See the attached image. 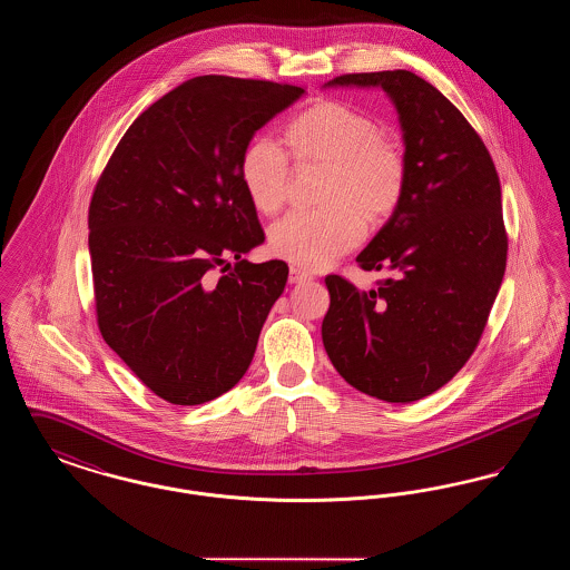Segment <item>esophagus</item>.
I'll return each instance as SVG.
<instances>
[{
	"label": "esophagus",
	"instance_id": "obj_1",
	"mask_svg": "<svg viewBox=\"0 0 570 570\" xmlns=\"http://www.w3.org/2000/svg\"><path fill=\"white\" fill-rule=\"evenodd\" d=\"M312 275L309 273L301 272L298 267H291V273H288V282L291 284H301V282H305V279H309Z\"/></svg>",
	"mask_w": 570,
	"mask_h": 570
}]
</instances>
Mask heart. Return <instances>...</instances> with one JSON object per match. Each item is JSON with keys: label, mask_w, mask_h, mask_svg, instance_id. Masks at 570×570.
I'll use <instances>...</instances> for the list:
<instances>
[{"label": "heart", "mask_w": 570, "mask_h": 570, "mask_svg": "<svg viewBox=\"0 0 570 570\" xmlns=\"http://www.w3.org/2000/svg\"><path fill=\"white\" fill-rule=\"evenodd\" d=\"M286 145L297 166H326L321 203L314 212H293L269 230L273 256L303 269H323L351 252L365 233L397 212L407 186V158L402 142L380 132L379 121L337 100H321L286 126ZM249 203L277 214L291 190L293 168L286 151L272 138L245 149L239 166Z\"/></svg>", "instance_id": "heart-1"}]
</instances>
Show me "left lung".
<instances>
[{
  "mask_svg": "<svg viewBox=\"0 0 570 570\" xmlns=\"http://www.w3.org/2000/svg\"><path fill=\"white\" fill-rule=\"evenodd\" d=\"M328 85H380L391 96L407 186L356 256L363 272H389L379 288L326 275L325 351L354 389L391 404L416 402L460 372L488 325L509 252L500 177L483 138L432 82L384 70Z\"/></svg>",
  "mask_w": 570,
  "mask_h": 570,
  "instance_id": "left-lung-1",
  "label": "left lung"
}]
</instances>
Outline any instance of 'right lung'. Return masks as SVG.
<instances>
[{
    "instance_id": "1",
    "label": "right lung",
    "mask_w": 570,
    "mask_h": 570,
    "mask_svg": "<svg viewBox=\"0 0 570 570\" xmlns=\"http://www.w3.org/2000/svg\"><path fill=\"white\" fill-rule=\"evenodd\" d=\"M303 91L222 75L181 82L136 117L94 188L98 328L168 404L212 402L244 379L284 293L286 263L242 258L265 233L239 166L256 130Z\"/></svg>"
}]
</instances>
